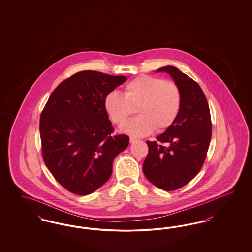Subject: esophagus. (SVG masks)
I'll use <instances>...</instances> for the list:
<instances>
[{
	"label": "esophagus",
	"mask_w": 252,
	"mask_h": 252,
	"mask_svg": "<svg viewBox=\"0 0 252 252\" xmlns=\"http://www.w3.org/2000/svg\"><path fill=\"white\" fill-rule=\"evenodd\" d=\"M138 140L136 139V138H133V137H130V139H129V142H130V144H134L135 142H137Z\"/></svg>",
	"instance_id": "obj_1"
}]
</instances>
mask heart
<instances>
[{
    "label": "heart",
    "instance_id": "obj_1",
    "mask_svg": "<svg viewBox=\"0 0 252 252\" xmlns=\"http://www.w3.org/2000/svg\"><path fill=\"white\" fill-rule=\"evenodd\" d=\"M136 107L139 116L125 123L122 131L133 137H144L156 128L166 130L180 113V88L172 81L143 74L126 84L124 94L113 91L104 99V108L116 125L126 120Z\"/></svg>",
    "mask_w": 252,
    "mask_h": 252
}]
</instances>
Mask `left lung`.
<instances>
[{"mask_svg": "<svg viewBox=\"0 0 252 252\" xmlns=\"http://www.w3.org/2000/svg\"><path fill=\"white\" fill-rule=\"evenodd\" d=\"M156 72H167L181 93L178 118L158 142H149L143 171L146 179L164 191L186 185L200 171L212 137L210 108L200 86L174 66ZM163 143H167L164 146Z\"/></svg>", "mask_w": 252, "mask_h": 252, "instance_id": "8db88e82", "label": "left lung"}]
</instances>
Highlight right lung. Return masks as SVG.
<instances>
[{
	"label": "right lung",
	"mask_w": 252,
	"mask_h": 252,
	"mask_svg": "<svg viewBox=\"0 0 252 252\" xmlns=\"http://www.w3.org/2000/svg\"><path fill=\"white\" fill-rule=\"evenodd\" d=\"M126 81L125 75L82 71L49 97L39 122L42 157L69 192L86 195L100 188L111 176L114 158L129 144L125 134L111 136L104 108L106 95Z\"/></svg>",
	"instance_id": "obj_1"
}]
</instances>
